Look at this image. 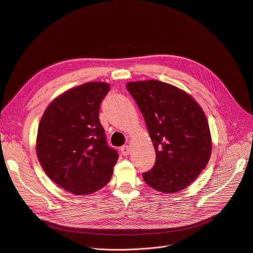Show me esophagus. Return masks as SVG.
Wrapping results in <instances>:
<instances>
[{
	"instance_id": "obj_1",
	"label": "esophagus",
	"mask_w": 253,
	"mask_h": 253,
	"mask_svg": "<svg viewBox=\"0 0 253 253\" xmlns=\"http://www.w3.org/2000/svg\"><path fill=\"white\" fill-rule=\"evenodd\" d=\"M121 152H122L124 156L129 155V154H130V147L129 146H123L122 148H121Z\"/></svg>"
}]
</instances>
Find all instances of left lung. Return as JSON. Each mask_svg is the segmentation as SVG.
<instances>
[{
    "mask_svg": "<svg viewBox=\"0 0 253 253\" xmlns=\"http://www.w3.org/2000/svg\"><path fill=\"white\" fill-rule=\"evenodd\" d=\"M126 87L144 116L156 152L154 168L142 178L162 193L185 189L207 167L212 153L203 108L188 93L156 80L129 82Z\"/></svg>",
    "mask_w": 253,
    "mask_h": 253,
    "instance_id": "obj_1",
    "label": "left lung"
}]
</instances>
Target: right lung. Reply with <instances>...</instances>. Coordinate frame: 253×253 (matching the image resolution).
Segmentation results:
<instances>
[{
  "label": "right lung",
  "mask_w": 253,
  "mask_h": 253,
  "mask_svg": "<svg viewBox=\"0 0 253 253\" xmlns=\"http://www.w3.org/2000/svg\"><path fill=\"white\" fill-rule=\"evenodd\" d=\"M111 86L91 82L72 87L49 103L37 132L36 153L43 170L75 195L101 189L119 158L106 144L99 121L101 101Z\"/></svg>",
  "instance_id": "add662e5"
}]
</instances>
